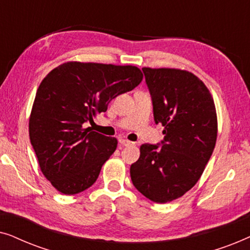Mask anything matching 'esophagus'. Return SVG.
<instances>
[{
  "label": "esophagus",
  "instance_id": "obj_1",
  "mask_svg": "<svg viewBox=\"0 0 250 250\" xmlns=\"http://www.w3.org/2000/svg\"><path fill=\"white\" fill-rule=\"evenodd\" d=\"M119 145L123 146H133V145H134V143L131 142V141H128V140L121 139V140H119Z\"/></svg>",
  "mask_w": 250,
  "mask_h": 250
}]
</instances>
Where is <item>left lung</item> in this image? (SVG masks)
Masks as SVG:
<instances>
[{"label":"left lung","instance_id":"obj_1","mask_svg":"<svg viewBox=\"0 0 250 250\" xmlns=\"http://www.w3.org/2000/svg\"><path fill=\"white\" fill-rule=\"evenodd\" d=\"M156 124L164 126L162 148L140 146L132 164L134 187L153 203L187 193L203 175L217 139L214 99L200 78L176 68L143 67Z\"/></svg>","mask_w":250,"mask_h":250}]
</instances>
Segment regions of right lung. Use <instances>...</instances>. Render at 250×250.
I'll return each mask as SVG.
<instances>
[{
	"label": "right lung",
	"instance_id": "1",
	"mask_svg": "<svg viewBox=\"0 0 250 250\" xmlns=\"http://www.w3.org/2000/svg\"><path fill=\"white\" fill-rule=\"evenodd\" d=\"M142 78L135 66L81 61L60 64L43 78L30 111L29 139L41 172L59 192L80 193L97 181L118 141L85 124Z\"/></svg>",
	"mask_w": 250,
	"mask_h": 250
}]
</instances>
